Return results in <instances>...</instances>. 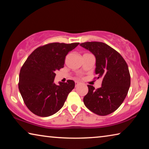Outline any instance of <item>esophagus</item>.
I'll return each mask as SVG.
<instances>
[{"label": "esophagus", "mask_w": 149, "mask_h": 149, "mask_svg": "<svg viewBox=\"0 0 149 149\" xmlns=\"http://www.w3.org/2000/svg\"><path fill=\"white\" fill-rule=\"evenodd\" d=\"M75 87H77V86H78V85L80 84V83L78 82V81H75Z\"/></svg>", "instance_id": "1"}]
</instances>
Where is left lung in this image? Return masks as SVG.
I'll return each mask as SVG.
<instances>
[{
  "label": "left lung",
  "mask_w": 149,
  "mask_h": 149,
  "mask_svg": "<svg viewBox=\"0 0 149 149\" xmlns=\"http://www.w3.org/2000/svg\"><path fill=\"white\" fill-rule=\"evenodd\" d=\"M80 46L95 55V74L102 79L99 89L87 85L84 104L97 115L110 114L120 107L127 95L131 84L128 65L119 52L104 42H85Z\"/></svg>",
  "instance_id": "obj_1"
}]
</instances>
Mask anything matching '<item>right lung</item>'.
Returning a JSON list of instances; mask_svg holds the SVG:
<instances>
[{"instance_id":"right-lung-1","label":"right lung","mask_w":149,"mask_h":149,"mask_svg":"<svg viewBox=\"0 0 149 149\" xmlns=\"http://www.w3.org/2000/svg\"><path fill=\"white\" fill-rule=\"evenodd\" d=\"M79 42H52L35 49L20 70L18 88L24 102L35 115L47 117L60 110L75 82L54 83L57 70L64 68L65 56Z\"/></svg>"}]
</instances>
